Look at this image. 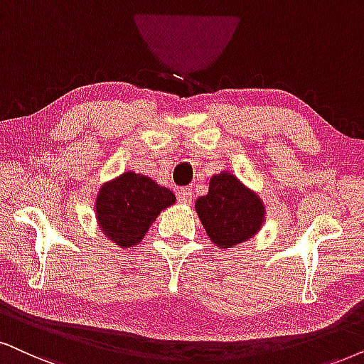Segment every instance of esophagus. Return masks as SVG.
<instances>
[{
	"label": "esophagus",
	"instance_id": "1",
	"mask_svg": "<svg viewBox=\"0 0 364 364\" xmlns=\"http://www.w3.org/2000/svg\"><path fill=\"white\" fill-rule=\"evenodd\" d=\"M193 198V191L191 188H181V190H178V201L179 203H190Z\"/></svg>",
	"mask_w": 364,
	"mask_h": 364
}]
</instances>
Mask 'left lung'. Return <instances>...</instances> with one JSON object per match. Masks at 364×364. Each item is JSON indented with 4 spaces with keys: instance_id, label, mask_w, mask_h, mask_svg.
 <instances>
[{
    "instance_id": "8db88e82",
    "label": "left lung",
    "mask_w": 364,
    "mask_h": 364,
    "mask_svg": "<svg viewBox=\"0 0 364 364\" xmlns=\"http://www.w3.org/2000/svg\"><path fill=\"white\" fill-rule=\"evenodd\" d=\"M196 211L210 240L230 248L248 240L264 222V203L230 173L215 174L208 195L196 200Z\"/></svg>"
}]
</instances>
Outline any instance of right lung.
<instances>
[{"instance_id": "right-lung-1", "label": "right lung", "mask_w": 364, "mask_h": 364, "mask_svg": "<svg viewBox=\"0 0 364 364\" xmlns=\"http://www.w3.org/2000/svg\"><path fill=\"white\" fill-rule=\"evenodd\" d=\"M174 201L176 196L168 188L129 171L100 188L95 211L110 240L119 247H132L142 240L156 216Z\"/></svg>"}]
</instances>
